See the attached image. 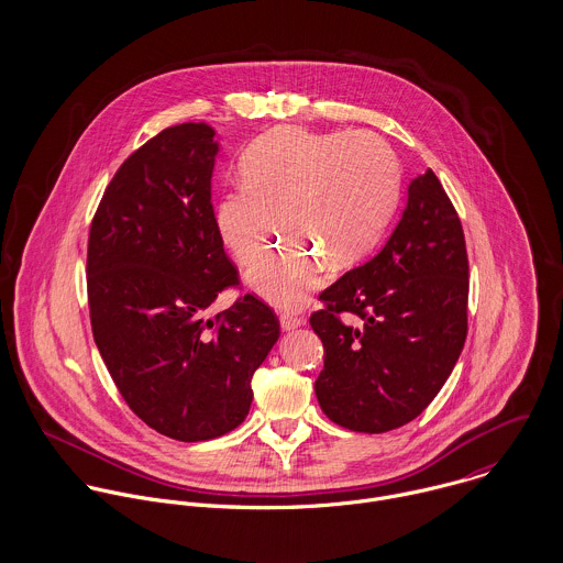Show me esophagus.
<instances>
[{"instance_id": "34e87169", "label": "esophagus", "mask_w": 563, "mask_h": 563, "mask_svg": "<svg viewBox=\"0 0 563 563\" xmlns=\"http://www.w3.org/2000/svg\"><path fill=\"white\" fill-rule=\"evenodd\" d=\"M279 322H282V329L290 331V329H295V327H301V324L306 322V319L299 317V314H292V312H282V314H279Z\"/></svg>"}]
</instances>
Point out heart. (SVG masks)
Segmentation results:
<instances>
[{"label": "heart", "instance_id": "heart-1", "mask_svg": "<svg viewBox=\"0 0 563 563\" xmlns=\"http://www.w3.org/2000/svg\"><path fill=\"white\" fill-rule=\"evenodd\" d=\"M399 168L371 132L317 134L279 128L241 161V184L214 206V225L232 253L253 264L279 225L286 234L249 284L275 306H301L331 268L360 262L379 239L395 203Z\"/></svg>", "mask_w": 563, "mask_h": 563}]
</instances>
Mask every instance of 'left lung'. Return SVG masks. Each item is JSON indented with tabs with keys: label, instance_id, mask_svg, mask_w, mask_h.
Returning <instances> with one entry per match:
<instances>
[{
	"label": "left lung",
	"instance_id": "8db88e82",
	"mask_svg": "<svg viewBox=\"0 0 563 563\" xmlns=\"http://www.w3.org/2000/svg\"><path fill=\"white\" fill-rule=\"evenodd\" d=\"M319 299L310 324L324 366L314 390L329 420L384 433L435 399L468 333V253L457 210L431 168L409 181L384 249Z\"/></svg>",
	"mask_w": 563,
	"mask_h": 563
}]
</instances>
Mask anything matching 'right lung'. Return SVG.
<instances>
[{
	"label": "right lung",
	"instance_id": "add662e5",
	"mask_svg": "<svg viewBox=\"0 0 563 563\" xmlns=\"http://www.w3.org/2000/svg\"><path fill=\"white\" fill-rule=\"evenodd\" d=\"M217 152L206 123L162 130L119 166L88 234L95 344L130 409L179 442L241 424L251 377L279 338L271 306L249 292L206 319L241 286L214 225Z\"/></svg>",
	"mask_w": 563,
	"mask_h": 563
}]
</instances>
